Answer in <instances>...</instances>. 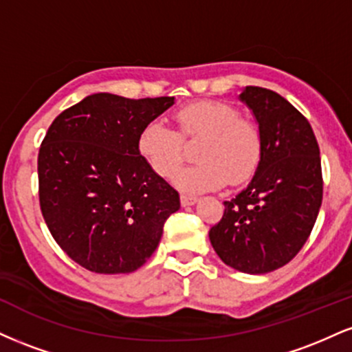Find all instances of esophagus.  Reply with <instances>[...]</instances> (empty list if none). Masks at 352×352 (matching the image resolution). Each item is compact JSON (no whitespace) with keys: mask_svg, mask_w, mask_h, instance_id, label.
Listing matches in <instances>:
<instances>
[{"mask_svg":"<svg viewBox=\"0 0 352 352\" xmlns=\"http://www.w3.org/2000/svg\"><path fill=\"white\" fill-rule=\"evenodd\" d=\"M197 201V197H192V195H185V193H182L180 197V204L184 205V207H190V205H193Z\"/></svg>","mask_w":352,"mask_h":352,"instance_id":"obj_1","label":"esophagus"}]
</instances>
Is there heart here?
<instances>
[{
    "mask_svg": "<svg viewBox=\"0 0 352 352\" xmlns=\"http://www.w3.org/2000/svg\"><path fill=\"white\" fill-rule=\"evenodd\" d=\"M177 127L152 120L139 135V152L157 175L170 179L185 157L184 140L204 139L197 148L200 164L184 168L175 184L187 193L207 192L225 184H245L261 160V132L252 120L223 100H197L177 109Z\"/></svg>",
    "mask_w": 352,
    "mask_h": 352,
    "instance_id": "b5f03b06",
    "label": "heart"
}]
</instances>
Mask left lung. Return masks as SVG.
<instances>
[{
  "mask_svg": "<svg viewBox=\"0 0 352 352\" xmlns=\"http://www.w3.org/2000/svg\"><path fill=\"white\" fill-rule=\"evenodd\" d=\"M240 99L258 120L261 160L208 236L225 265L263 274L289 263L311 235L322 201L321 157L308 119L278 92L246 86Z\"/></svg>",
  "mask_w": 352,
  "mask_h": 352,
  "instance_id": "8db88e82",
  "label": "left lung"
}]
</instances>
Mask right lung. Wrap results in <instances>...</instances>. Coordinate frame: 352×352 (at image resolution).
Segmentation results:
<instances>
[{
	"instance_id": "obj_1",
	"label": "right lung",
	"mask_w": 352,
	"mask_h": 352,
	"mask_svg": "<svg viewBox=\"0 0 352 352\" xmlns=\"http://www.w3.org/2000/svg\"><path fill=\"white\" fill-rule=\"evenodd\" d=\"M172 104L99 92L47 129L38 153L39 207L56 243L89 272H135L180 208L179 192L139 152L142 129Z\"/></svg>"
}]
</instances>
